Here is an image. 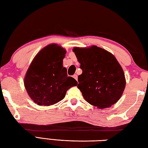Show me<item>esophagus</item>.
<instances>
[{
	"label": "esophagus",
	"mask_w": 148,
	"mask_h": 148,
	"mask_svg": "<svg viewBox=\"0 0 148 148\" xmlns=\"http://www.w3.org/2000/svg\"><path fill=\"white\" fill-rule=\"evenodd\" d=\"M73 77H74V78L75 79H76V80H77V76L76 74H74V75H73Z\"/></svg>",
	"instance_id": "34e87169"
}]
</instances>
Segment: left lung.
Listing matches in <instances>:
<instances>
[{
    "instance_id": "left-lung-1",
    "label": "left lung",
    "mask_w": 148,
    "mask_h": 148,
    "mask_svg": "<svg viewBox=\"0 0 148 148\" xmlns=\"http://www.w3.org/2000/svg\"><path fill=\"white\" fill-rule=\"evenodd\" d=\"M82 74L77 88L85 100L92 106L106 108L119 101L126 84L124 72L116 57L96 46L74 47Z\"/></svg>"
}]
</instances>
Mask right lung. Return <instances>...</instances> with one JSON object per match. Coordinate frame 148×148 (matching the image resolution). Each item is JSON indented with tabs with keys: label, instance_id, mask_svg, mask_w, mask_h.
Wrapping results in <instances>:
<instances>
[{
	"label": "right lung",
	"instance_id": "add662e5",
	"mask_svg": "<svg viewBox=\"0 0 148 148\" xmlns=\"http://www.w3.org/2000/svg\"><path fill=\"white\" fill-rule=\"evenodd\" d=\"M66 50L56 44L44 47L32 60L25 77L27 92L35 103L50 106L64 99L67 90L76 86L62 66Z\"/></svg>",
	"mask_w": 148,
	"mask_h": 148
}]
</instances>
